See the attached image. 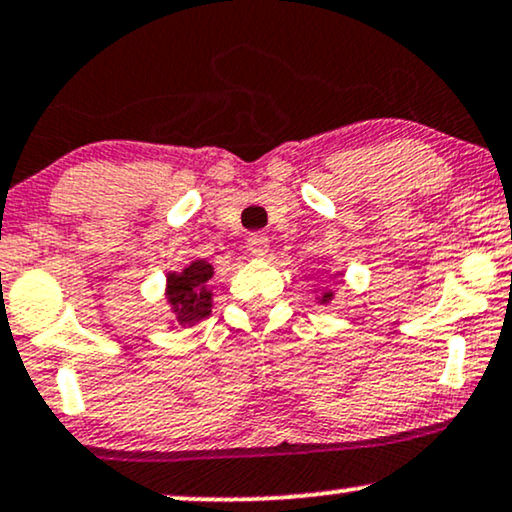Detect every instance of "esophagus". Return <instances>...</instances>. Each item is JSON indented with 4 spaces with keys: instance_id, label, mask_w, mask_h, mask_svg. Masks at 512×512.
Here are the masks:
<instances>
[{
    "instance_id": "34e87169",
    "label": "esophagus",
    "mask_w": 512,
    "mask_h": 512,
    "mask_svg": "<svg viewBox=\"0 0 512 512\" xmlns=\"http://www.w3.org/2000/svg\"><path fill=\"white\" fill-rule=\"evenodd\" d=\"M248 250L255 257H262L264 252L269 250V238L264 236V233H250V236H248Z\"/></svg>"
}]
</instances>
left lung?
Segmentation results:
<instances>
[{
	"instance_id": "1",
	"label": "left lung",
	"mask_w": 512,
	"mask_h": 512,
	"mask_svg": "<svg viewBox=\"0 0 512 512\" xmlns=\"http://www.w3.org/2000/svg\"><path fill=\"white\" fill-rule=\"evenodd\" d=\"M324 298H331V293H326V295H324Z\"/></svg>"
}]
</instances>
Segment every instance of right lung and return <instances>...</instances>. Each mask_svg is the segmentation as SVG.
Returning a JSON list of instances; mask_svg holds the SVG:
<instances>
[{
    "label": "right lung",
    "mask_w": 512,
    "mask_h": 512,
    "mask_svg": "<svg viewBox=\"0 0 512 512\" xmlns=\"http://www.w3.org/2000/svg\"><path fill=\"white\" fill-rule=\"evenodd\" d=\"M212 276V264L197 260L181 274H169V291L166 298L174 305L176 317L181 324H195L209 315L212 298L205 288V281Z\"/></svg>",
    "instance_id": "right-lung-1"
}]
</instances>
